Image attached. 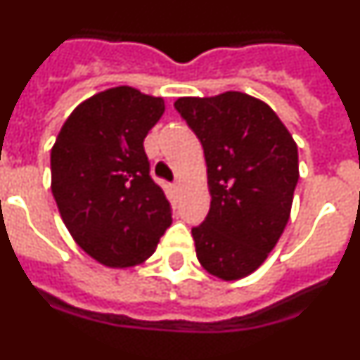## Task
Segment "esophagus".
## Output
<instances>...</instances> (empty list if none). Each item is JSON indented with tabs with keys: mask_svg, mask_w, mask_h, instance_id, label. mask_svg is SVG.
Returning a JSON list of instances; mask_svg holds the SVG:
<instances>
[{
	"mask_svg": "<svg viewBox=\"0 0 360 360\" xmlns=\"http://www.w3.org/2000/svg\"><path fill=\"white\" fill-rule=\"evenodd\" d=\"M172 188H174V192H177V190H179V183H177V181H174V183H172Z\"/></svg>",
	"mask_w": 360,
	"mask_h": 360,
	"instance_id": "1",
	"label": "esophagus"
}]
</instances>
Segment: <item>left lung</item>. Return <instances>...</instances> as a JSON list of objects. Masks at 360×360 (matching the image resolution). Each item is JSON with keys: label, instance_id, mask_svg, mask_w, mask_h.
Returning a JSON list of instances; mask_svg holds the SVG:
<instances>
[{"label": "left lung", "instance_id": "1", "mask_svg": "<svg viewBox=\"0 0 360 360\" xmlns=\"http://www.w3.org/2000/svg\"><path fill=\"white\" fill-rule=\"evenodd\" d=\"M174 105L201 141L212 195L205 221L192 229L199 264L221 280L247 276L289 221L297 144L278 115L245 93L185 96Z\"/></svg>", "mask_w": 360, "mask_h": 360}]
</instances>
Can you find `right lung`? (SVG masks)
Returning a JSON list of instances; mask_svg holds the SVG:
<instances>
[{
    "label": "right lung",
    "mask_w": 360,
    "mask_h": 360,
    "mask_svg": "<svg viewBox=\"0 0 360 360\" xmlns=\"http://www.w3.org/2000/svg\"><path fill=\"white\" fill-rule=\"evenodd\" d=\"M162 113V98L113 87L78 105L51 150L60 216L78 245L108 267L150 258L172 225L170 201L143 146Z\"/></svg>",
    "instance_id": "right-lung-1"
}]
</instances>
